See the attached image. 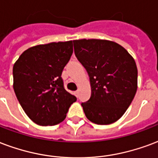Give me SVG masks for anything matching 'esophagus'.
<instances>
[{"instance_id": "1", "label": "esophagus", "mask_w": 158, "mask_h": 158, "mask_svg": "<svg viewBox=\"0 0 158 158\" xmlns=\"http://www.w3.org/2000/svg\"><path fill=\"white\" fill-rule=\"evenodd\" d=\"M74 94H75L76 97H78V95H79V90H77L74 92Z\"/></svg>"}]
</instances>
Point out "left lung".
Returning a JSON list of instances; mask_svg holds the SVG:
<instances>
[{"instance_id": "left-lung-1", "label": "left lung", "mask_w": 158, "mask_h": 158, "mask_svg": "<svg viewBox=\"0 0 158 158\" xmlns=\"http://www.w3.org/2000/svg\"><path fill=\"white\" fill-rule=\"evenodd\" d=\"M75 56L87 71L91 96L82 103L88 120L97 125L118 121L137 89V68L120 44L102 39L73 40Z\"/></svg>"}]
</instances>
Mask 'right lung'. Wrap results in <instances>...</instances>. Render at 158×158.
<instances>
[{
	"instance_id": "obj_1",
	"label": "right lung",
	"mask_w": 158,
	"mask_h": 158,
	"mask_svg": "<svg viewBox=\"0 0 158 158\" xmlns=\"http://www.w3.org/2000/svg\"><path fill=\"white\" fill-rule=\"evenodd\" d=\"M73 53V41L29 48L13 66V89L34 123L54 126L66 118L76 97L64 87L61 74Z\"/></svg>"
}]
</instances>
